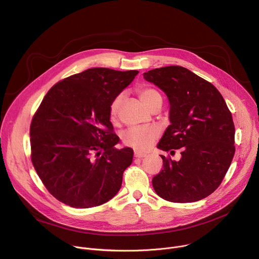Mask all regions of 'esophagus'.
I'll list each match as a JSON object with an SVG mask.
<instances>
[{"mask_svg": "<svg viewBox=\"0 0 259 259\" xmlns=\"http://www.w3.org/2000/svg\"><path fill=\"white\" fill-rule=\"evenodd\" d=\"M134 157H135L136 159H143V158L146 157V155H145V154H141V153L135 152V153H134Z\"/></svg>", "mask_w": 259, "mask_h": 259, "instance_id": "esophagus-1", "label": "esophagus"}]
</instances>
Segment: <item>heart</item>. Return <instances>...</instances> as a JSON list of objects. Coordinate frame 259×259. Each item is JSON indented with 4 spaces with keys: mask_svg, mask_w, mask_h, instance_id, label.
Masks as SVG:
<instances>
[{
    "mask_svg": "<svg viewBox=\"0 0 259 259\" xmlns=\"http://www.w3.org/2000/svg\"><path fill=\"white\" fill-rule=\"evenodd\" d=\"M137 94L140 100L149 108H153L156 104L162 103L161 93L149 86L139 87L137 89ZM123 95L118 94L108 106L109 119L115 122L118 118L120 106L122 103ZM160 135V128L156 125L145 126V127H131L126 130L122 135V141L126 146L131 147L136 152H146L150 150L157 141Z\"/></svg>",
    "mask_w": 259,
    "mask_h": 259,
    "instance_id": "1",
    "label": "heart"
}]
</instances>
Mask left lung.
Segmentation results:
<instances>
[{
	"mask_svg": "<svg viewBox=\"0 0 259 259\" xmlns=\"http://www.w3.org/2000/svg\"><path fill=\"white\" fill-rule=\"evenodd\" d=\"M168 96L170 122L157 147L181 159L161 156L155 192L174 203H191L211 195L223 182L235 155V125L220 92L186 67L171 65L143 73Z\"/></svg>",
	"mask_w": 259,
	"mask_h": 259,
	"instance_id": "1",
	"label": "left lung"
}]
</instances>
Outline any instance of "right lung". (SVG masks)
Masks as SVG:
<instances>
[{"instance_id": "1", "label": "right lung", "mask_w": 259, "mask_h": 259, "mask_svg": "<svg viewBox=\"0 0 259 259\" xmlns=\"http://www.w3.org/2000/svg\"><path fill=\"white\" fill-rule=\"evenodd\" d=\"M138 70L94 67L47 92L30 128V159L45 188L73 208H91L120 191L133 150H118L108 106Z\"/></svg>"}]
</instances>
